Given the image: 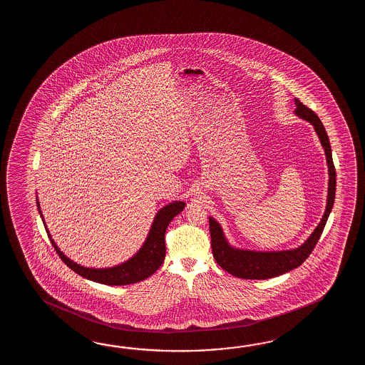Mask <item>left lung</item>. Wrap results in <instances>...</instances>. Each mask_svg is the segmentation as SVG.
Returning a JSON list of instances; mask_svg holds the SVG:
<instances>
[{
	"label": "left lung",
	"instance_id": "obj_1",
	"mask_svg": "<svg viewBox=\"0 0 365 365\" xmlns=\"http://www.w3.org/2000/svg\"><path fill=\"white\" fill-rule=\"evenodd\" d=\"M295 104L296 115L313 125L318 138L321 140V145L325 150L326 162L329 167V190H327L325 214L321 219L319 225L316 227V230L302 247L291 249V250H280V252H255V250L232 248L225 239L220 225L215 219L209 217L212 256L223 270L241 279H269L274 277H279L282 274H286L289 270L299 267L309 257L312 250L316 247V244L321 237V233L325 228L327 217L333 209L336 173H335L333 156H331L330 140L317 115L307 106H304L299 99H295Z\"/></svg>",
	"mask_w": 365,
	"mask_h": 365
}]
</instances>
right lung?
I'll list each match as a JSON object with an SVG mask.
<instances>
[{"label":"right lung","instance_id":"right-lung-1","mask_svg":"<svg viewBox=\"0 0 365 365\" xmlns=\"http://www.w3.org/2000/svg\"><path fill=\"white\" fill-rule=\"evenodd\" d=\"M36 203H38L40 217L43 219L39 201H36ZM184 207H185L184 202L176 201L159 210L151 225V230L148 232V239L145 241L143 247L138 250V253L124 264H118L115 267H108V269H90L73 262L62 253L56 245L55 241L52 240L44 219H43V223L46 225L48 237L52 242L57 255L73 272H77L78 275L83 277L86 279L93 280L103 284L125 286V284H132V283L146 279L162 266L165 257V240H164L165 230L171 223L172 219L180 214Z\"/></svg>","mask_w":365,"mask_h":365}]
</instances>
